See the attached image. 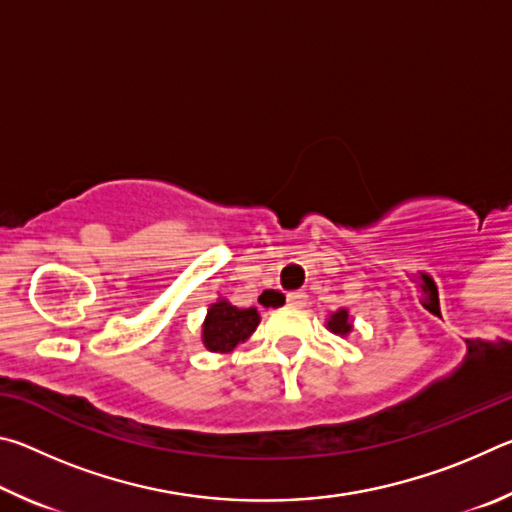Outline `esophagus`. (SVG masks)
Here are the masks:
<instances>
[{
    "mask_svg": "<svg viewBox=\"0 0 512 512\" xmlns=\"http://www.w3.org/2000/svg\"><path fill=\"white\" fill-rule=\"evenodd\" d=\"M287 305L289 307H305L307 305V293L305 291H291L287 296Z\"/></svg>",
    "mask_w": 512,
    "mask_h": 512,
    "instance_id": "34e87169",
    "label": "esophagus"
}]
</instances>
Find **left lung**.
<instances>
[{
	"instance_id": "8db88e82",
	"label": "left lung",
	"mask_w": 512,
	"mask_h": 512,
	"mask_svg": "<svg viewBox=\"0 0 512 512\" xmlns=\"http://www.w3.org/2000/svg\"><path fill=\"white\" fill-rule=\"evenodd\" d=\"M327 327L332 329L334 334H341V336H345L352 329V325H350V320H348V311L345 309H341V311H336V314H332V318H329V323H327Z\"/></svg>"
}]
</instances>
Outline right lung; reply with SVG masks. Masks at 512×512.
Instances as JSON below:
<instances>
[{
  "label": "right lung",
  "instance_id": "right-lung-1",
  "mask_svg": "<svg viewBox=\"0 0 512 512\" xmlns=\"http://www.w3.org/2000/svg\"><path fill=\"white\" fill-rule=\"evenodd\" d=\"M259 325V314L255 307L239 309L230 302L219 300L207 311L203 325V343L212 352H230L241 341H246Z\"/></svg>",
  "mask_w": 512,
  "mask_h": 512
}]
</instances>
